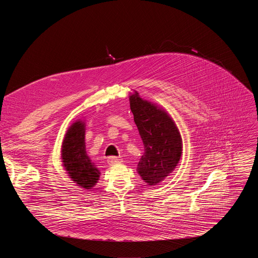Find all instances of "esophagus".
I'll use <instances>...</instances> for the list:
<instances>
[{
  "label": "esophagus",
  "instance_id": "obj_1",
  "mask_svg": "<svg viewBox=\"0 0 258 258\" xmlns=\"http://www.w3.org/2000/svg\"><path fill=\"white\" fill-rule=\"evenodd\" d=\"M121 161L120 158L118 157H115V156H110L107 158V162L109 165H113V164H116V163H119Z\"/></svg>",
  "mask_w": 258,
  "mask_h": 258
}]
</instances>
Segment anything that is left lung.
<instances>
[{
	"instance_id": "8db88e82",
	"label": "left lung",
	"mask_w": 258,
	"mask_h": 258,
	"mask_svg": "<svg viewBox=\"0 0 258 258\" xmlns=\"http://www.w3.org/2000/svg\"><path fill=\"white\" fill-rule=\"evenodd\" d=\"M131 110L145 147L138 172L148 185H156L176 166L181 154V138L163 110L139 96H131Z\"/></svg>"
}]
</instances>
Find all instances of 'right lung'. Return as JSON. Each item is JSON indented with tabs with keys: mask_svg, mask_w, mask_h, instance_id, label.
Wrapping results in <instances>:
<instances>
[{
	"mask_svg": "<svg viewBox=\"0 0 258 258\" xmlns=\"http://www.w3.org/2000/svg\"><path fill=\"white\" fill-rule=\"evenodd\" d=\"M62 160L69 176L79 186L91 189L99 178V170L86 152L85 125L73 123L67 131L62 145Z\"/></svg>",
	"mask_w": 258,
	"mask_h": 258,
	"instance_id": "obj_1",
	"label": "right lung"
}]
</instances>
